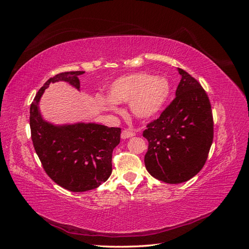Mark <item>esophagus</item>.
Returning a JSON list of instances; mask_svg holds the SVG:
<instances>
[{"mask_svg": "<svg viewBox=\"0 0 249 249\" xmlns=\"http://www.w3.org/2000/svg\"><path fill=\"white\" fill-rule=\"evenodd\" d=\"M134 136H136V133H134V132L131 131V130H127V129L123 130L122 133H121V138H122L123 140L128 139V138H132V137H134Z\"/></svg>", "mask_w": 249, "mask_h": 249, "instance_id": "34e87169", "label": "esophagus"}]
</instances>
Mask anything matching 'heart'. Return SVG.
Instances as JSON below:
<instances>
[{"instance_id":"heart-1","label":"heart","mask_w":249,"mask_h":249,"mask_svg":"<svg viewBox=\"0 0 249 249\" xmlns=\"http://www.w3.org/2000/svg\"><path fill=\"white\" fill-rule=\"evenodd\" d=\"M170 95V84L165 77L136 73L118 78L108 88V97L98 96L101 107L121 112L118 103H129L134 117L149 120L164 108Z\"/></svg>"}]
</instances>
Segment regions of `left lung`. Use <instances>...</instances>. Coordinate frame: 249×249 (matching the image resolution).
Listing matches in <instances>:
<instances>
[{"instance_id": "1", "label": "left lung", "mask_w": 249, "mask_h": 249, "mask_svg": "<svg viewBox=\"0 0 249 249\" xmlns=\"http://www.w3.org/2000/svg\"><path fill=\"white\" fill-rule=\"evenodd\" d=\"M175 99L159 119L147 125V171L167 183L191 179L204 166L214 136L209 97L195 78L177 69Z\"/></svg>"}]
</instances>
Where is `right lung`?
Returning a JSON list of instances; mask_svg holds the SVG:
<instances>
[{"label":"right lung","mask_w":249,"mask_h":249,"mask_svg":"<svg viewBox=\"0 0 249 249\" xmlns=\"http://www.w3.org/2000/svg\"><path fill=\"white\" fill-rule=\"evenodd\" d=\"M82 71L50 78L30 106L31 139L50 178L71 192L98 188L111 174L112 151L120 143L121 128L96 123L54 124L42 118L39 101L50 83L63 81L80 90Z\"/></svg>","instance_id":"1"}]
</instances>
